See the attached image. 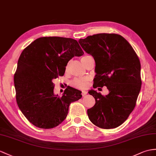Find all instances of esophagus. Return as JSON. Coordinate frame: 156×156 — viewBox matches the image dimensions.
Returning <instances> with one entry per match:
<instances>
[{
  "instance_id": "obj_1",
  "label": "esophagus",
  "mask_w": 156,
  "mask_h": 156,
  "mask_svg": "<svg viewBox=\"0 0 156 156\" xmlns=\"http://www.w3.org/2000/svg\"><path fill=\"white\" fill-rule=\"evenodd\" d=\"M87 94V91H86V90H83L82 91V95L83 96H85Z\"/></svg>"
}]
</instances>
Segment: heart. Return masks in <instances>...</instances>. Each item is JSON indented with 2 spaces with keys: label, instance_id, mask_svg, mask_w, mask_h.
I'll return each instance as SVG.
<instances>
[{
  "label": "heart",
  "instance_id": "b5f03b06",
  "mask_svg": "<svg viewBox=\"0 0 156 156\" xmlns=\"http://www.w3.org/2000/svg\"><path fill=\"white\" fill-rule=\"evenodd\" d=\"M88 57L89 55L83 56L81 59V62L87 58H88ZM89 78L88 77L76 78L73 81V82H72V85L76 87V88L84 89H86L87 87L89 86Z\"/></svg>",
  "mask_w": 156,
  "mask_h": 156
}]
</instances>
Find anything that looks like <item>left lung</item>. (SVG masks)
Masks as SVG:
<instances>
[{
	"label": "left lung",
	"instance_id": "8db88e82",
	"mask_svg": "<svg viewBox=\"0 0 156 156\" xmlns=\"http://www.w3.org/2000/svg\"><path fill=\"white\" fill-rule=\"evenodd\" d=\"M82 48L95 61L93 88L106 86L103 96L96 90L89 94L95 104L87 110L91 122L101 128L120 126L134 110L141 89V65L128 41L116 34H97L80 39Z\"/></svg>",
	"mask_w": 156,
	"mask_h": 156
}]
</instances>
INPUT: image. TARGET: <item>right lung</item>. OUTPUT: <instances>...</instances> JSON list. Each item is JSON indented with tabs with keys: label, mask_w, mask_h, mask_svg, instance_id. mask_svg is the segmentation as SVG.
I'll return each instance as SVG.
<instances>
[{
	"label": "right lung",
	"mask_w": 156,
	"mask_h": 156,
	"mask_svg": "<svg viewBox=\"0 0 156 156\" xmlns=\"http://www.w3.org/2000/svg\"><path fill=\"white\" fill-rule=\"evenodd\" d=\"M83 54L77 40L56 36L37 38L22 51L14 83L18 107L30 123L49 129L66 119L81 92L69 87L62 97L55 95L52 81L64 75L71 59Z\"/></svg>",
	"instance_id": "obj_1"
}]
</instances>
